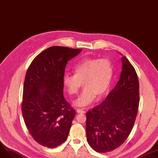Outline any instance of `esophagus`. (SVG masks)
I'll list each match as a JSON object with an SVG mask.
<instances>
[{"label":"esophagus","mask_w":158,"mask_h":158,"mask_svg":"<svg viewBox=\"0 0 158 158\" xmlns=\"http://www.w3.org/2000/svg\"><path fill=\"white\" fill-rule=\"evenodd\" d=\"M77 112H78V113H85V111L82 109H77Z\"/></svg>","instance_id":"esophagus-1"}]
</instances>
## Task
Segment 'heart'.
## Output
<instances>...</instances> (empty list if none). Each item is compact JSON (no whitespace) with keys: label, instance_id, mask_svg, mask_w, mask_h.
<instances>
[{"label":"heart","instance_id":"b5f03b06","mask_svg":"<svg viewBox=\"0 0 158 158\" xmlns=\"http://www.w3.org/2000/svg\"><path fill=\"white\" fill-rule=\"evenodd\" d=\"M74 73H65L62 84L67 93L74 95L83 83L84 88L74 103L77 106L85 107L91 103L96 96L100 98L106 94L113 77L114 69L107 58H87L74 65Z\"/></svg>","mask_w":158,"mask_h":158}]
</instances>
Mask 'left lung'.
Instances as JSON below:
<instances>
[{
	"label": "left lung",
	"instance_id": "obj_1",
	"mask_svg": "<svg viewBox=\"0 0 158 158\" xmlns=\"http://www.w3.org/2000/svg\"><path fill=\"white\" fill-rule=\"evenodd\" d=\"M139 102L137 73L125 56L115 87L100 105L86 113V135L95 151L106 153L122 145L133 128Z\"/></svg>",
	"mask_w": 158,
	"mask_h": 158
}]
</instances>
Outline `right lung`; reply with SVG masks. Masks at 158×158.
Returning <instances> with one entry per match:
<instances>
[{"label":"right lung","instance_id":"add662e5","mask_svg":"<svg viewBox=\"0 0 158 158\" xmlns=\"http://www.w3.org/2000/svg\"><path fill=\"white\" fill-rule=\"evenodd\" d=\"M81 49L52 46L37 55L27 70L22 112L33 139L48 148L66 140L75 111L63 94L66 64Z\"/></svg>","mask_w":158,"mask_h":158}]
</instances>
